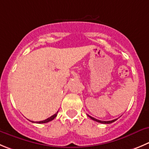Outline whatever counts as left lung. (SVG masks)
Returning a JSON list of instances; mask_svg holds the SVG:
<instances>
[{
    "label": "left lung",
    "instance_id": "1",
    "mask_svg": "<svg viewBox=\"0 0 149 149\" xmlns=\"http://www.w3.org/2000/svg\"><path fill=\"white\" fill-rule=\"evenodd\" d=\"M87 116L90 117V118L92 119V120H95V121H96V122H98V123H104V124H107V123H113V122H115V120H117V119H114V120H109V121H103V120H98V119L94 118H93V117L90 116V115H87Z\"/></svg>",
    "mask_w": 149,
    "mask_h": 149
}]
</instances>
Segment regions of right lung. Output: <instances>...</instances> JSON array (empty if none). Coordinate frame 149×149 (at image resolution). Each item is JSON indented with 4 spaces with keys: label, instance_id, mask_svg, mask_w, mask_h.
I'll use <instances>...</instances> for the list:
<instances>
[{
    "label": "right lung",
    "instance_id": "right-lung-1",
    "mask_svg": "<svg viewBox=\"0 0 149 149\" xmlns=\"http://www.w3.org/2000/svg\"><path fill=\"white\" fill-rule=\"evenodd\" d=\"M57 112H56V114H54V115H53L52 116H51L50 118H47L46 120H42V121H37V122H36V123H48V122H49V121H51V120H54L56 117V115H57ZM31 122H32V123H34V121H31Z\"/></svg>",
    "mask_w": 149,
    "mask_h": 149
}]
</instances>
